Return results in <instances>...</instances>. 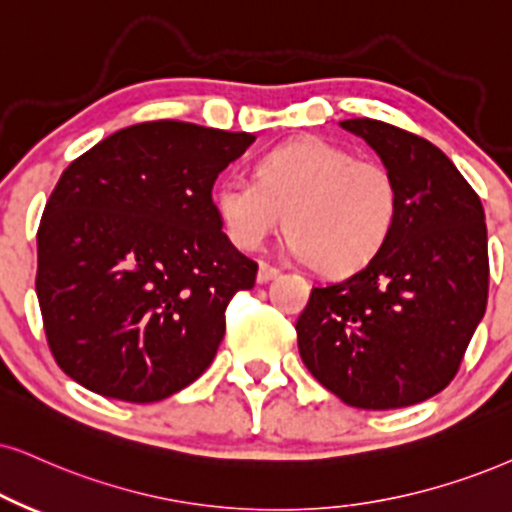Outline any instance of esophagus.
Instances as JSON below:
<instances>
[{"label":"esophagus","instance_id":"1","mask_svg":"<svg viewBox=\"0 0 512 512\" xmlns=\"http://www.w3.org/2000/svg\"><path fill=\"white\" fill-rule=\"evenodd\" d=\"M278 274H281V271H278L276 267H271V264L262 262L260 269H257V283H269V281H274V278H276Z\"/></svg>","mask_w":512,"mask_h":512}]
</instances>
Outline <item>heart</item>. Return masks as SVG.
<instances>
[{
  "instance_id": "1",
  "label": "heart",
  "mask_w": 512,
  "mask_h": 512,
  "mask_svg": "<svg viewBox=\"0 0 512 512\" xmlns=\"http://www.w3.org/2000/svg\"><path fill=\"white\" fill-rule=\"evenodd\" d=\"M215 208L238 248H262L286 224L297 260L342 276L364 269L383 250L397 222L399 189L378 160L304 137L264 155L257 179L224 177Z\"/></svg>"
}]
</instances>
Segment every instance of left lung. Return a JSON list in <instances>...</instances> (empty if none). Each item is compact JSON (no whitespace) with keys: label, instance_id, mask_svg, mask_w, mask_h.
<instances>
[{"label":"left lung","instance_id":"1","mask_svg":"<svg viewBox=\"0 0 512 512\" xmlns=\"http://www.w3.org/2000/svg\"><path fill=\"white\" fill-rule=\"evenodd\" d=\"M399 189L383 250L345 281L312 288L295 323L309 373L357 409H401L454 380L489 293L477 193L428 139L371 118L342 120Z\"/></svg>","mask_w":512,"mask_h":512}]
</instances>
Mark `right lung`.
<instances>
[{"label":"right lung","instance_id":"obj_1","mask_svg":"<svg viewBox=\"0 0 512 512\" xmlns=\"http://www.w3.org/2000/svg\"><path fill=\"white\" fill-rule=\"evenodd\" d=\"M255 134L155 120L66 167L37 229V300L56 364L103 397L151 404L203 375L226 304L255 286L212 203Z\"/></svg>","mask_w":512,"mask_h":512}]
</instances>
